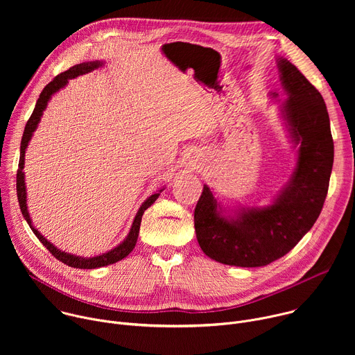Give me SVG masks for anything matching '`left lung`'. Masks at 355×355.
<instances>
[{"mask_svg":"<svg viewBox=\"0 0 355 355\" xmlns=\"http://www.w3.org/2000/svg\"><path fill=\"white\" fill-rule=\"evenodd\" d=\"M277 64L285 94L279 112L296 164L264 207L226 209L204 185L193 214L195 233L202 251L222 264L251 268L284 257L312 229L327 195L334 144L324 99L289 60L278 58Z\"/></svg>","mask_w":355,"mask_h":355,"instance_id":"left-lung-1","label":"left lung"}]
</instances>
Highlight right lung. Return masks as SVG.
I'll use <instances>...</instances> for the list:
<instances>
[{
	"label": "right lung",
	"instance_id": "obj_1",
	"mask_svg": "<svg viewBox=\"0 0 355 355\" xmlns=\"http://www.w3.org/2000/svg\"><path fill=\"white\" fill-rule=\"evenodd\" d=\"M105 63L104 62H87V63H80V64H76L73 66L71 69H69L67 71L59 74L58 77L53 78V81H50L44 88L43 91L40 92L39 98H37V103L35 105V110L25 126V130H24V136H22V141H21V156H19V166H18V173H17V193H18V200H19V208H21V212L25 218V220L28 222L29 227L32 229V232L35 233V236L40 240V243L52 252V256H55L59 261L64 263L66 266L69 267H73V268H81V270H94V268H99V267H105V266H110V264H114V263H118L121 261L122 259H125L126 256H129V252L135 248L136 245V241H137V236H139V229H140V222H141V216L144 214V211L147 208H150L151 205L155 204V200L159 198V195L162 193V189L156 191L153 195H150L143 204L141 207L139 208L135 219H133V223H132V227H130V232L129 234L125 237V240L122 243H119L116 247L111 248L110 251L104 252V254H99V256H95V257H81V256H74V254H70V252H66V251H62L59 250L56 245H53V243H50L47 239H44L39 230L33 226L32 223V219H31V215L28 212V205H26V185H25V173H24V167H25V151L28 148V144L33 136V132L36 130L39 122H40V118L43 115V111L46 110L47 104L50 98H52L58 91H60L62 88H64L69 83L70 78H76L78 76H83V74H87L95 69H99L103 67Z\"/></svg>",
	"mask_w": 355,
	"mask_h": 355
}]
</instances>
